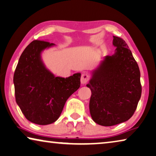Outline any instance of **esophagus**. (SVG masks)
<instances>
[{"label": "esophagus", "mask_w": 156, "mask_h": 156, "mask_svg": "<svg viewBox=\"0 0 156 156\" xmlns=\"http://www.w3.org/2000/svg\"><path fill=\"white\" fill-rule=\"evenodd\" d=\"M89 80H90V76L88 75L87 73H84L82 74V76H81V79H80V82L81 84H86L87 83Z\"/></svg>", "instance_id": "34e87169"}]
</instances>
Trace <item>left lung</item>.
Instances as JSON below:
<instances>
[{"mask_svg":"<svg viewBox=\"0 0 156 156\" xmlns=\"http://www.w3.org/2000/svg\"><path fill=\"white\" fill-rule=\"evenodd\" d=\"M117 47L112 55H106L87 87L91 90L90 112L95 123L112 126L132 117L142 94L139 66L131 51L122 38L113 36Z\"/></svg>","mask_w":156,"mask_h":156,"instance_id":"left-lung-1","label":"left lung"}]
</instances>
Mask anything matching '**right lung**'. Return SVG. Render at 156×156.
Returning a JSON list of instances; mask_svg holds the SVG:
<instances>
[{
    "instance_id": "1",
    "label": "right lung",
    "mask_w": 156,
    "mask_h": 156,
    "mask_svg": "<svg viewBox=\"0 0 156 156\" xmlns=\"http://www.w3.org/2000/svg\"><path fill=\"white\" fill-rule=\"evenodd\" d=\"M55 46L34 40L25 48L14 74L17 105L32 123L48 125L60 117L66 100L80 86V73L55 77L41 60V52Z\"/></svg>"
}]
</instances>
